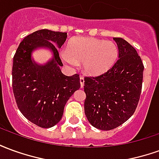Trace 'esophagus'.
<instances>
[{
    "mask_svg": "<svg viewBox=\"0 0 159 159\" xmlns=\"http://www.w3.org/2000/svg\"><path fill=\"white\" fill-rule=\"evenodd\" d=\"M80 83H81V88H83V86H84V78L83 76H80Z\"/></svg>",
    "mask_w": 159,
    "mask_h": 159,
    "instance_id": "obj_1",
    "label": "esophagus"
}]
</instances>
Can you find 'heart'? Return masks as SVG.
I'll list each match as a JSON object with an SVG mask.
<instances>
[{"instance_id": "obj_1", "label": "heart", "mask_w": 159, "mask_h": 159, "mask_svg": "<svg viewBox=\"0 0 159 159\" xmlns=\"http://www.w3.org/2000/svg\"><path fill=\"white\" fill-rule=\"evenodd\" d=\"M118 49L111 41L92 37H76L62 52L63 59L72 66L83 62V70L90 76L103 74L117 60Z\"/></svg>"}]
</instances>
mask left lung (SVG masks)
<instances>
[{
  "mask_svg": "<svg viewBox=\"0 0 159 159\" xmlns=\"http://www.w3.org/2000/svg\"><path fill=\"white\" fill-rule=\"evenodd\" d=\"M118 59L100 76L85 77L84 111L93 127L111 130L125 123L140 100L144 66L136 50L123 38L114 37Z\"/></svg>",
  "mask_w": 159,
  "mask_h": 159,
  "instance_id": "8db88e82",
  "label": "left lung"
}]
</instances>
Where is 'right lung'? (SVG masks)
<instances>
[{
  "instance_id": "obj_1",
  "label": "right lung",
  "mask_w": 159,
  "mask_h": 159,
  "mask_svg": "<svg viewBox=\"0 0 159 159\" xmlns=\"http://www.w3.org/2000/svg\"><path fill=\"white\" fill-rule=\"evenodd\" d=\"M67 38V33L40 30L30 34L20 42L13 57L12 90L21 113L42 128H51L61 120L70 97L81 87L79 75L67 76L58 49ZM47 48L53 58L44 65L32 59V52Z\"/></svg>"
}]
</instances>
